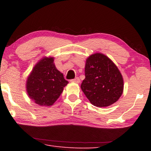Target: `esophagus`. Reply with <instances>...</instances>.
Segmentation results:
<instances>
[{"instance_id": "34e87169", "label": "esophagus", "mask_w": 151, "mask_h": 151, "mask_svg": "<svg viewBox=\"0 0 151 151\" xmlns=\"http://www.w3.org/2000/svg\"><path fill=\"white\" fill-rule=\"evenodd\" d=\"M70 82H73V83H79L81 82V80L78 77H76L74 79H71Z\"/></svg>"}]
</instances>
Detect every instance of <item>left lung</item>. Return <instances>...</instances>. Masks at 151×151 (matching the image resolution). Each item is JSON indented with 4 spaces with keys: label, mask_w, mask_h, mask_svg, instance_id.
Returning a JSON list of instances; mask_svg holds the SVG:
<instances>
[{
    "label": "left lung",
    "mask_w": 151,
    "mask_h": 151,
    "mask_svg": "<svg viewBox=\"0 0 151 151\" xmlns=\"http://www.w3.org/2000/svg\"><path fill=\"white\" fill-rule=\"evenodd\" d=\"M82 91L91 104L105 107L115 103L123 91V79L112 61L101 53L86 59Z\"/></svg>",
    "instance_id": "left-lung-1"
}]
</instances>
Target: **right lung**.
<instances>
[{
    "instance_id": "1",
    "label": "right lung",
    "mask_w": 151,
    "mask_h": 151,
    "mask_svg": "<svg viewBox=\"0 0 151 151\" xmlns=\"http://www.w3.org/2000/svg\"><path fill=\"white\" fill-rule=\"evenodd\" d=\"M53 58H45L36 65L27 81L29 97L39 105L50 106L57 100L68 82L54 65Z\"/></svg>"
}]
</instances>
